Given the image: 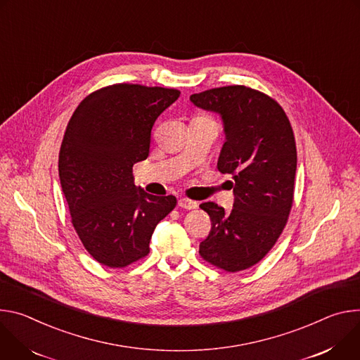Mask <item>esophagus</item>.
<instances>
[{
	"instance_id": "34e87169",
	"label": "esophagus",
	"mask_w": 360,
	"mask_h": 360,
	"mask_svg": "<svg viewBox=\"0 0 360 360\" xmlns=\"http://www.w3.org/2000/svg\"><path fill=\"white\" fill-rule=\"evenodd\" d=\"M179 206L183 207V209H187V210H191V209H197L198 203L195 200H191V198H187V197H181L179 200Z\"/></svg>"
}]
</instances>
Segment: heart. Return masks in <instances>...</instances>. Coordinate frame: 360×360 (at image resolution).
Returning a JSON list of instances; mask_svg holds the SVG:
<instances>
[{
    "label": "heart",
    "instance_id": "b5f03b06",
    "mask_svg": "<svg viewBox=\"0 0 360 360\" xmlns=\"http://www.w3.org/2000/svg\"><path fill=\"white\" fill-rule=\"evenodd\" d=\"M195 118H206V120H212L210 117H207V115H197Z\"/></svg>",
    "mask_w": 360,
    "mask_h": 360
}]
</instances>
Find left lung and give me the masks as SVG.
Returning <instances> with one entry per match:
<instances>
[{
  "mask_svg": "<svg viewBox=\"0 0 360 360\" xmlns=\"http://www.w3.org/2000/svg\"><path fill=\"white\" fill-rule=\"evenodd\" d=\"M190 100L223 118L217 169L233 176L234 193L230 213L214 202L200 205L212 229L198 253L217 269L240 271L271 250L288 223L297 165L293 129L281 104L246 86L212 89Z\"/></svg>",
  "mask_w": 360,
  "mask_h": 360,
  "instance_id": "obj_1",
  "label": "left lung"
}]
</instances>
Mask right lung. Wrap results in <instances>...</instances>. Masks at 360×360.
<instances>
[{"label": "right lung", "mask_w": 360, "mask_h": 360, "mask_svg": "<svg viewBox=\"0 0 360 360\" xmlns=\"http://www.w3.org/2000/svg\"><path fill=\"white\" fill-rule=\"evenodd\" d=\"M180 96L176 89L120 83L89 94L67 124L58 174L74 230L98 263L123 269L150 253L160 220L177 205L134 186L133 166L148 157L151 129Z\"/></svg>", "instance_id": "1"}]
</instances>
